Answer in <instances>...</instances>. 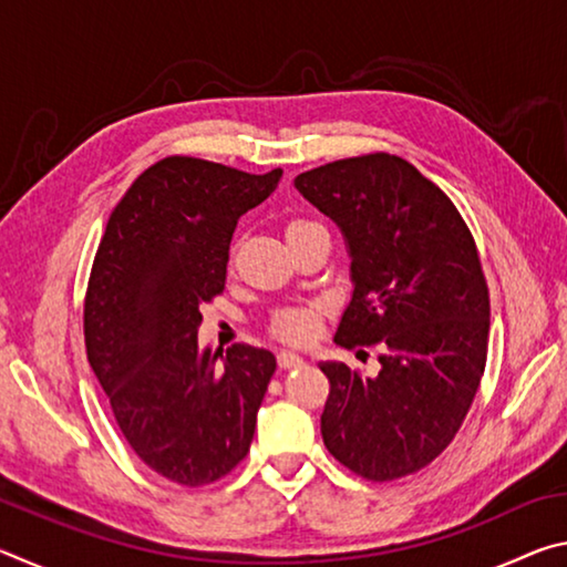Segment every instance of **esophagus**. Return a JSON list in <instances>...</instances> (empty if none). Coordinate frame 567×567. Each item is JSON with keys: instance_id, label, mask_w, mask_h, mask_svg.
<instances>
[{"instance_id": "obj_1", "label": "esophagus", "mask_w": 567, "mask_h": 567, "mask_svg": "<svg viewBox=\"0 0 567 567\" xmlns=\"http://www.w3.org/2000/svg\"><path fill=\"white\" fill-rule=\"evenodd\" d=\"M277 364H280L282 370H292V368H302L305 360L300 358V354H295L290 350H282L280 354H277Z\"/></svg>"}]
</instances>
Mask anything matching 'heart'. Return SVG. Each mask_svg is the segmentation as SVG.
Returning <instances> with one entry per match:
<instances>
[{"label":"heart","mask_w":567,"mask_h":567,"mask_svg":"<svg viewBox=\"0 0 567 567\" xmlns=\"http://www.w3.org/2000/svg\"><path fill=\"white\" fill-rule=\"evenodd\" d=\"M302 225H312V223L292 219V223L287 225V233ZM270 328L277 338L285 342H295V344L310 342L315 338V332H318V310H315V307H287V310L272 315Z\"/></svg>","instance_id":"heart-1"}]
</instances>
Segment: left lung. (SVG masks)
<instances>
[{
    "label": "left lung",
    "instance_id": "8db88e82",
    "mask_svg": "<svg viewBox=\"0 0 567 567\" xmlns=\"http://www.w3.org/2000/svg\"><path fill=\"white\" fill-rule=\"evenodd\" d=\"M295 187L348 243L354 290L334 342L380 350L372 378L320 362L324 447L372 483L417 473L453 443L485 372L491 295L475 239L445 192L388 152L302 172Z\"/></svg>",
    "mask_w": 567,
    "mask_h": 567
}]
</instances>
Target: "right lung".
<instances>
[{"instance_id":"right-lung-1","label":"right lung","mask_w":567,"mask_h":567,"mask_svg":"<svg viewBox=\"0 0 567 567\" xmlns=\"http://www.w3.org/2000/svg\"><path fill=\"white\" fill-rule=\"evenodd\" d=\"M267 175L197 157L147 167L112 209L84 297L87 360L137 457L199 487L249 453L275 354L199 348V305L225 290L237 219L272 195Z\"/></svg>"}]
</instances>
